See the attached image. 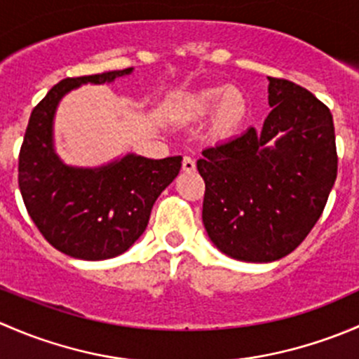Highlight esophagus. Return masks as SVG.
<instances>
[{
  "label": "esophagus",
  "mask_w": 359,
  "mask_h": 359,
  "mask_svg": "<svg viewBox=\"0 0 359 359\" xmlns=\"http://www.w3.org/2000/svg\"><path fill=\"white\" fill-rule=\"evenodd\" d=\"M182 170L184 172H194V170H196V163H194V159L191 156H184Z\"/></svg>",
  "instance_id": "esophagus-1"
}]
</instances>
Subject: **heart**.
Instances as JSON below:
<instances>
[{
  "instance_id": "b5f03b06",
  "label": "heart",
  "mask_w": 359,
  "mask_h": 359,
  "mask_svg": "<svg viewBox=\"0 0 359 359\" xmlns=\"http://www.w3.org/2000/svg\"><path fill=\"white\" fill-rule=\"evenodd\" d=\"M217 112V125L220 128H233L243 114V102L234 92H226L220 88H208L194 93L187 99V111L193 116H206Z\"/></svg>"
}]
</instances>
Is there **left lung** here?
Listing matches in <instances>:
<instances>
[{
	"label": "left lung",
	"mask_w": 359,
	"mask_h": 359,
	"mask_svg": "<svg viewBox=\"0 0 359 359\" xmlns=\"http://www.w3.org/2000/svg\"><path fill=\"white\" fill-rule=\"evenodd\" d=\"M260 128L203 151V224L226 255L273 262L299 247L323 213L337 179L332 112L290 79L269 78ZM280 139L274 148L271 138Z\"/></svg>",
	"instance_id": "1"
}]
</instances>
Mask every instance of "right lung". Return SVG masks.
Returning <instances> with one entry per match:
<instances>
[{
	"label": "right lung",
	"instance_id": "add662e5",
	"mask_svg": "<svg viewBox=\"0 0 359 359\" xmlns=\"http://www.w3.org/2000/svg\"><path fill=\"white\" fill-rule=\"evenodd\" d=\"M106 71L66 78L39 100L29 118L19 153V187L29 217L59 252L104 260L126 252L149 222L151 208L182 166V158L147 159L128 154L99 170L71 168L52 147V119L64 93L81 83L128 74Z\"/></svg>",
	"mask_w": 359,
	"mask_h": 359
}]
</instances>
